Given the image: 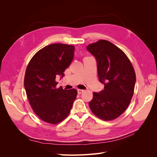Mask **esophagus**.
Listing matches in <instances>:
<instances>
[{
	"mask_svg": "<svg viewBox=\"0 0 157 157\" xmlns=\"http://www.w3.org/2000/svg\"><path fill=\"white\" fill-rule=\"evenodd\" d=\"M77 92H78V94H81L82 92H84V90H80V89H78V90H77Z\"/></svg>",
	"mask_w": 157,
	"mask_h": 157,
	"instance_id": "obj_1",
	"label": "esophagus"
}]
</instances>
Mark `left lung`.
<instances>
[{"mask_svg": "<svg viewBox=\"0 0 157 157\" xmlns=\"http://www.w3.org/2000/svg\"><path fill=\"white\" fill-rule=\"evenodd\" d=\"M86 48L96 59L99 80L104 84L103 90L93 93L90 109L100 119L113 121L130 105L136 80L134 69L124 52L108 40H99Z\"/></svg>", "mask_w": 157, "mask_h": 157, "instance_id": "left-lung-1", "label": "left lung"}]
</instances>
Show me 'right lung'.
<instances>
[{"mask_svg": "<svg viewBox=\"0 0 157 157\" xmlns=\"http://www.w3.org/2000/svg\"><path fill=\"white\" fill-rule=\"evenodd\" d=\"M75 47L52 44L33 56L27 65L24 87L30 105L42 121L52 124L63 121L70 113L77 96L76 89L56 88V76L63 72L72 61Z\"/></svg>", "mask_w": 157, "mask_h": 157, "instance_id": "right-lung-1", "label": "right lung"}]
</instances>
